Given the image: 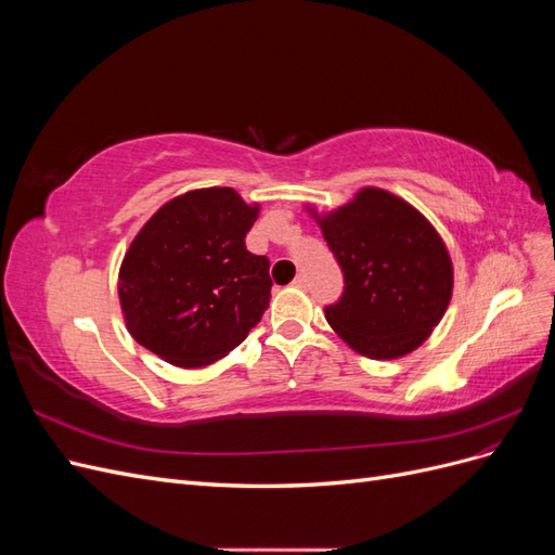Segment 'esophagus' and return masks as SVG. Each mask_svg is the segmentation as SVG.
I'll return each mask as SVG.
<instances>
[{
  "label": "esophagus",
  "instance_id": "1",
  "mask_svg": "<svg viewBox=\"0 0 555 555\" xmlns=\"http://www.w3.org/2000/svg\"><path fill=\"white\" fill-rule=\"evenodd\" d=\"M294 287H298V289H308V275H296V280H294Z\"/></svg>",
  "mask_w": 555,
  "mask_h": 555
}]
</instances>
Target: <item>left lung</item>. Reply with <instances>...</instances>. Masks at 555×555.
I'll list each match as a JSON object with an SVG mask.
<instances>
[{
	"mask_svg": "<svg viewBox=\"0 0 555 555\" xmlns=\"http://www.w3.org/2000/svg\"><path fill=\"white\" fill-rule=\"evenodd\" d=\"M314 220L338 259L345 292L326 322L367 359H398L440 324L453 266L440 233L400 196L363 188L347 206Z\"/></svg>",
	"mask_w": 555,
	"mask_h": 555,
	"instance_id": "left-lung-1",
	"label": "left lung"
}]
</instances>
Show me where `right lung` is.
I'll use <instances>...</instances> for the list:
<instances>
[{
	"label": "right lung",
	"instance_id": "add662e5",
	"mask_svg": "<svg viewBox=\"0 0 555 555\" xmlns=\"http://www.w3.org/2000/svg\"><path fill=\"white\" fill-rule=\"evenodd\" d=\"M259 206L231 188L180 194L131 241L120 306L133 340L178 367H204L236 349L271 300L266 257L245 247Z\"/></svg>",
	"mask_w": 555,
	"mask_h": 555
}]
</instances>
